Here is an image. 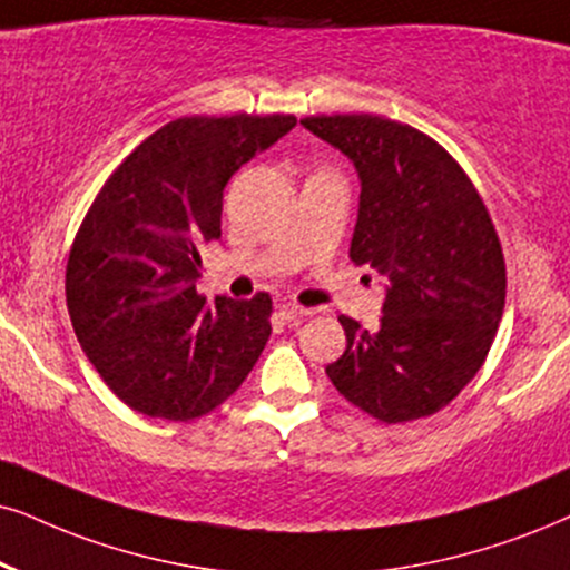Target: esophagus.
Segmentation results:
<instances>
[{
    "label": "esophagus",
    "mask_w": 570,
    "mask_h": 570,
    "mask_svg": "<svg viewBox=\"0 0 570 570\" xmlns=\"http://www.w3.org/2000/svg\"><path fill=\"white\" fill-rule=\"evenodd\" d=\"M305 315H309V309H305V307H299V305H281L278 307V318L284 321V323H289V326H297V323L305 318Z\"/></svg>",
    "instance_id": "1"
}]
</instances>
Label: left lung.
<instances>
[{"label":"left lung","mask_w":570,"mask_h":570,"mask_svg":"<svg viewBox=\"0 0 570 570\" xmlns=\"http://www.w3.org/2000/svg\"><path fill=\"white\" fill-rule=\"evenodd\" d=\"M307 131L355 165L350 257L389 278L376 331L342 315L347 350L326 373L381 423L426 417L458 397L492 347L505 257L476 186L444 147L379 115H313Z\"/></svg>","instance_id":"8db88e82"}]
</instances>
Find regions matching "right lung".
Listing matches in <instances>:
<instances>
[{
  "label": "right lung",
  "instance_id": "1",
  "mask_svg": "<svg viewBox=\"0 0 570 570\" xmlns=\"http://www.w3.org/2000/svg\"><path fill=\"white\" fill-rule=\"evenodd\" d=\"M294 115H191L144 139L78 228L65 299L86 357L136 413L191 421L223 405L271 336L273 302L197 294V247L220 236L223 189Z\"/></svg>",
  "mask_w": 570,
  "mask_h": 570
}]
</instances>
